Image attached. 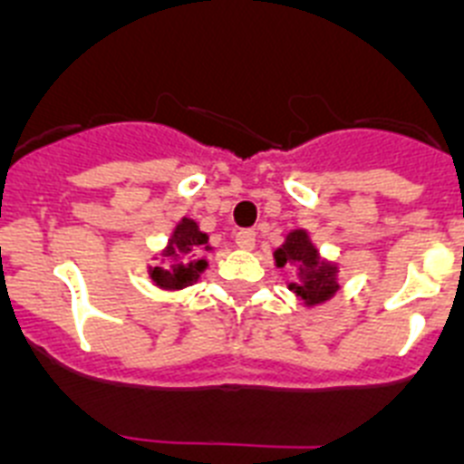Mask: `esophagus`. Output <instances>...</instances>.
Wrapping results in <instances>:
<instances>
[{
    "label": "esophagus",
    "instance_id": "esophagus-1",
    "mask_svg": "<svg viewBox=\"0 0 464 464\" xmlns=\"http://www.w3.org/2000/svg\"><path fill=\"white\" fill-rule=\"evenodd\" d=\"M235 241H237V246H239V248L251 251L253 246H256V232H253V229H239V232H237V237H235Z\"/></svg>",
    "mask_w": 464,
    "mask_h": 464
}]
</instances>
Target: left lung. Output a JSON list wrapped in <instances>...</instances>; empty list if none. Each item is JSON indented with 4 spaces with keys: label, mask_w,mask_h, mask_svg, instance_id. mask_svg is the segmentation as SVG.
<instances>
[{
    "label": "left lung",
    "mask_w": 464,
    "mask_h": 464,
    "mask_svg": "<svg viewBox=\"0 0 464 464\" xmlns=\"http://www.w3.org/2000/svg\"><path fill=\"white\" fill-rule=\"evenodd\" d=\"M276 265L283 267L288 262H297L302 274H304V283H293V290L304 297L309 304H321L325 299L337 293V281H334V267L318 260L314 246L306 239V232L297 229L293 235H288V241L276 251Z\"/></svg>",
    "instance_id": "1"
}]
</instances>
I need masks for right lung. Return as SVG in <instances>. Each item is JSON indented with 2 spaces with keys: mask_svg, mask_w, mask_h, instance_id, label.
Masks as SVG:
<instances>
[{
  "mask_svg": "<svg viewBox=\"0 0 464 464\" xmlns=\"http://www.w3.org/2000/svg\"><path fill=\"white\" fill-rule=\"evenodd\" d=\"M208 237L199 232L197 223L183 218L181 225L176 227L174 239L169 241L165 257L167 267H155L153 278L162 288H186L197 278V274L207 267L204 260H192L202 251H208Z\"/></svg>",
  "mask_w": 464,
  "mask_h": 464,
  "instance_id": "1",
  "label": "right lung"
}]
</instances>
